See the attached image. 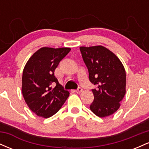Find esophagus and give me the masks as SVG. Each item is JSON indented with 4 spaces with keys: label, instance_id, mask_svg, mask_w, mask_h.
I'll use <instances>...</instances> for the list:
<instances>
[{
    "label": "esophagus",
    "instance_id": "34e87169",
    "mask_svg": "<svg viewBox=\"0 0 149 149\" xmlns=\"http://www.w3.org/2000/svg\"><path fill=\"white\" fill-rule=\"evenodd\" d=\"M83 92V88H80V87H79V88H78L77 89V90H76V93H80V92Z\"/></svg>",
    "mask_w": 149,
    "mask_h": 149
}]
</instances>
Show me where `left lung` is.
Listing matches in <instances>:
<instances>
[{
  "mask_svg": "<svg viewBox=\"0 0 149 149\" xmlns=\"http://www.w3.org/2000/svg\"><path fill=\"white\" fill-rule=\"evenodd\" d=\"M80 50L88 69L90 81L97 87L92 90L94 101L90 110L100 118L112 115L120 108L126 92L123 65L104 46L80 47Z\"/></svg>",
  "mask_w": 149,
  "mask_h": 149,
  "instance_id": "left-lung-1",
  "label": "left lung"
}]
</instances>
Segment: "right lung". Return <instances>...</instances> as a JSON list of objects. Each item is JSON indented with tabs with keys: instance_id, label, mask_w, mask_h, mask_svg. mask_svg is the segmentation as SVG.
Returning a JSON list of instances; mask_svg holds the SVG:
<instances>
[{
	"instance_id": "right-lung-1",
	"label": "right lung",
	"mask_w": 149,
	"mask_h": 149,
	"mask_svg": "<svg viewBox=\"0 0 149 149\" xmlns=\"http://www.w3.org/2000/svg\"><path fill=\"white\" fill-rule=\"evenodd\" d=\"M70 50L69 47H42L26 64L22 74V95L29 108L37 116L51 117L69 97V91L54 76V70Z\"/></svg>"
}]
</instances>
